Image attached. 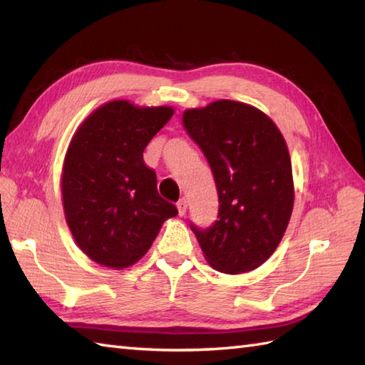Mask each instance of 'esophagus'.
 <instances>
[{
    "label": "esophagus",
    "mask_w": 365,
    "mask_h": 365,
    "mask_svg": "<svg viewBox=\"0 0 365 365\" xmlns=\"http://www.w3.org/2000/svg\"><path fill=\"white\" fill-rule=\"evenodd\" d=\"M187 207H188V200L185 199V197H182V199L178 200V202H177V210H178V215L183 216L185 213H187Z\"/></svg>",
    "instance_id": "1"
}]
</instances>
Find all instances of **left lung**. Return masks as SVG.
Listing matches in <instances>:
<instances>
[{
	"label": "left lung",
	"mask_w": 365,
	"mask_h": 365,
	"mask_svg": "<svg viewBox=\"0 0 365 365\" xmlns=\"http://www.w3.org/2000/svg\"><path fill=\"white\" fill-rule=\"evenodd\" d=\"M183 125L212 168L220 200L210 227H190L215 269L252 271L281 243L293 210L285 139L267 114L232 100L185 111Z\"/></svg>",
	"instance_id": "1"
}]
</instances>
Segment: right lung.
<instances>
[{
  "label": "right lung",
  "instance_id": "1",
  "mask_svg": "<svg viewBox=\"0 0 365 365\" xmlns=\"http://www.w3.org/2000/svg\"><path fill=\"white\" fill-rule=\"evenodd\" d=\"M170 106L114 100L84 120L66 153L63 204L80 250L108 268L133 265L149 251L174 204L158 195L144 163L150 139L173 118Z\"/></svg>",
  "mask_w": 365,
  "mask_h": 365
}]
</instances>
